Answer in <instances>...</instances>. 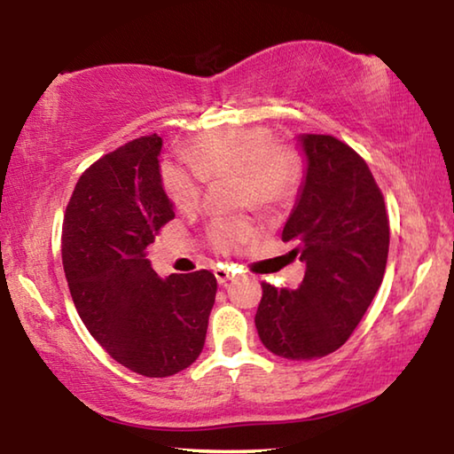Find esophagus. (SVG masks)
Masks as SVG:
<instances>
[{"mask_svg":"<svg viewBox=\"0 0 454 454\" xmlns=\"http://www.w3.org/2000/svg\"><path fill=\"white\" fill-rule=\"evenodd\" d=\"M214 276H216L218 284H226L230 278H232V272H230V268H228V266L220 264V266L214 268Z\"/></svg>","mask_w":454,"mask_h":454,"instance_id":"1","label":"esophagus"}]
</instances>
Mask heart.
<instances>
[{"instance_id": "obj_1", "label": "heart", "mask_w": 454, "mask_h": 454, "mask_svg": "<svg viewBox=\"0 0 454 454\" xmlns=\"http://www.w3.org/2000/svg\"><path fill=\"white\" fill-rule=\"evenodd\" d=\"M186 162L164 164L162 184L168 198L180 210H190L204 194L206 178L236 174L240 204L254 202L274 208L292 196L298 182V166L292 153L274 144L262 128H236L200 137L188 145ZM248 218H218L208 230L210 242L220 252L236 250L254 234Z\"/></svg>"}]
</instances>
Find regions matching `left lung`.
I'll return each mask as SVG.
<instances>
[{
	"label": "left lung",
	"mask_w": 454,
	"mask_h": 454,
	"mask_svg": "<svg viewBox=\"0 0 454 454\" xmlns=\"http://www.w3.org/2000/svg\"><path fill=\"white\" fill-rule=\"evenodd\" d=\"M306 170L284 242H296L306 272L301 288L262 282L256 330L264 347L288 360H314L340 348L379 292L388 258L384 198L358 153L334 136L302 134Z\"/></svg>",
	"instance_id": "left-lung-1"
}]
</instances>
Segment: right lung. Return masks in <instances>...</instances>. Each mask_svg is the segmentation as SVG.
<instances>
[{
    "instance_id": "right-lung-1",
    "label": "right lung",
    "mask_w": 454,
    "mask_h": 454,
    "mask_svg": "<svg viewBox=\"0 0 454 454\" xmlns=\"http://www.w3.org/2000/svg\"><path fill=\"white\" fill-rule=\"evenodd\" d=\"M162 137L142 136L80 176L66 208L61 260L72 301L114 360L150 379L188 368L204 348L216 278L153 272L145 248L174 218L160 174Z\"/></svg>"
}]
</instances>
